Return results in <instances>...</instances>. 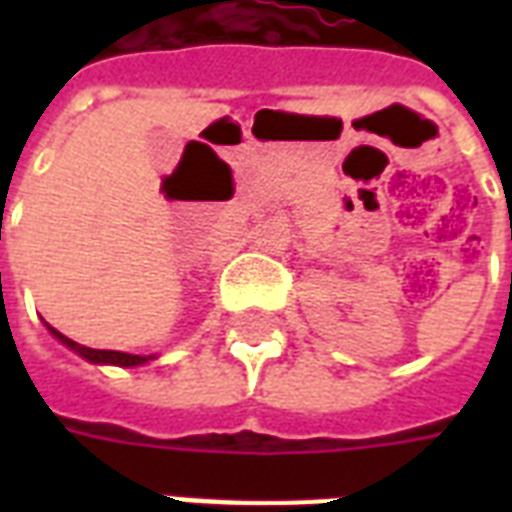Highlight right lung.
I'll return each mask as SVG.
<instances>
[{
  "label": "right lung",
  "instance_id": "right-lung-1",
  "mask_svg": "<svg viewBox=\"0 0 512 512\" xmlns=\"http://www.w3.org/2000/svg\"><path fill=\"white\" fill-rule=\"evenodd\" d=\"M47 329H50V335L55 337V340L63 342V345H66L68 350H74L76 356L87 358L90 364H100V366H143V364H148V361H154V358H156V356H132V353H119V350L87 348V345H79V342L68 340L66 335H60L58 329H52L50 324H47Z\"/></svg>",
  "mask_w": 512,
  "mask_h": 512
}]
</instances>
